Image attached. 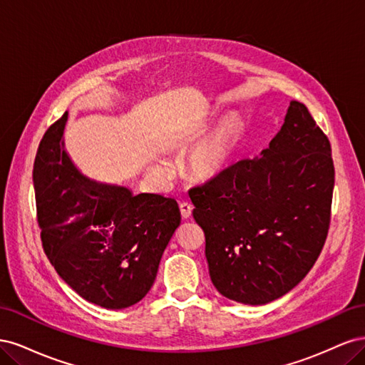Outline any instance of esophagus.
I'll return each instance as SVG.
<instances>
[{
  "mask_svg": "<svg viewBox=\"0 0 365 365\" xmlns=\"http://www.w3.org/2000/svg\"><path fill=\"white\" fill-rule=\"evenodd\" d=\"M180 210H181V216L182 219H189L192 216V210H193V205L190 202H182L180 205Z\"/></svg>",
  "mask_w": 365,
  "mask_h": 365,
  "instance_id": "obj_1",
  "label": "esophagus"
}]
</instances>
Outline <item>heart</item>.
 <instances>
[{
	"instance_id": "obj_1",
	"label": "heart",
	"mask_w": 365,
	"mask_h": 365,
	"mask_svg": "<svg viewBox=\"0 0 365 365\" xmlns=\"http://www.w3.org/2000/svg\"><path fill=\"white\" fill-rule=\"evenodd\" d=\"M239 137V123L235 118H225L219 126L197 145L187 160V169L196 180H213L224 172L231 155L236 149ZM157 172L165 175L164 168H157Z\"/></svg>"
}]
</instances>
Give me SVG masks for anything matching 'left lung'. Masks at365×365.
<instances>
[{"instance_id":"1","label":"left lung","mask_w":365,"mask_h":365,"mask_svg":"<svg viewBox=\"0 0 365 365\" xmlns=\"http://www.w3.org/2000/svg\"><path fill=\"white\" fill-rule=\"evenodd\" d=\"M334 184L330 141L292 101L262 157L239 160L189 193L215 288L257 306L300 283L324 247Z\"/></svg>"}]
</instances>
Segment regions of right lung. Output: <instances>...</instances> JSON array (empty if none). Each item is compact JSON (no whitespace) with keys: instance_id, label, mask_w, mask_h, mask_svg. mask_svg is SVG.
<instances>
[{"instance_id":"obj_1","label":"right lung","mask_w":365,"mask_h":365,"mask_svg":"<svg viewBox=\"0 0 365 365\" xmlns=\"http://www.w3.org/2000/svg\"><path fill=\"white\" fill-rule=\"evenodd\" d=\"M65 113L43 134L33 164L42 248L62 280L105 309L138 303L181 224L178 204L153 193L97 184L62 149Z\"/></svg>"}]
</instances>
